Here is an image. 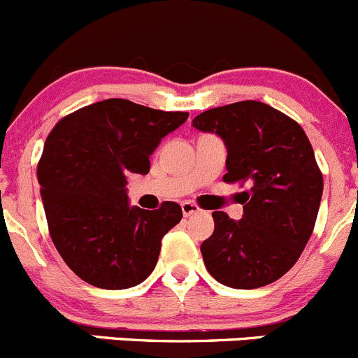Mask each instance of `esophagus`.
Segmentation results:
<instances>
[{
	"mask_svg": "<svg viewBox=\"0 0 358 358\" xmlns=\"http://www.w3.org/2000/svg\"><path fill=\"white\" fill-rule=\"evenodd\" d=\"M182 212H183V215H185V217H190V215H194V213L201 212V208H199V206L196 205V203H192V201H183L182 203Z\"/></svg>",
	"mask_w": 358,
	"mask_h": 358,
	"instance_id": "obj_1",
	"label": "esophagus"
}]
</instances>
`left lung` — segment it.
I'll list each match as a JSON object with an SVG mask.
<instances>
[{
  "label": "left lung",
  "instance_id": "1",
  "mask_svg": "<svg viewBox=\"0 0 358 358\" xmlns=\"http://www.w3.org/2000/svg\"><path fill=\"white\" fill-rule=\"evenodd\" d=\"M192 125L215 132L228 148L224 182L247 183L240 220L213 212L201 243L206 270L220 285L255 289L280 279L309 242L323 194V175L302 127L258 100L201 113Z\"/></svg>",
  "mask_w": 358,
  "mask_h": 358
}]
</instances>
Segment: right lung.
<instances>
[{
  "instance_id": "obj_1",
  "label": "right lung",
  "mask_w": 358,
  "mask_h": 358,
  "mask_svg": "<svg viewBox=\"0 0 358 358\" xmlns=\"http://www.w3.org/2000/svg\"><path fill=\"white\" fill-rule=\"evenodd\" d=\"M189 113L108 99L70 113L45 139L36 176L49 233L63 262L88 285L125 289L153 272L162 236L182 208L129 206L127 175L150 171L160 139Z\"/></svg>"
}]
</instances>
